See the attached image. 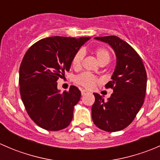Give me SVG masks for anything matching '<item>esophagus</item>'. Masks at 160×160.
<instances>
[{"instance_id": "obj_1", "label": "esophagus", "mask_w": 160, "mask_h": 160, "mask_svg": "<svg viewBox=\"0 0 160 160\" xmlns=\"http://www.w3.org/2000/svg\"><path fill=\"white\" fill-rule=\"evenodd\" d=\"M89 93V91H88V90H81V94L82 95H85V94H87V93Z\"/></svg>"}]
</instances>
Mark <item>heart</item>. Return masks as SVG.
Here are the masks:
<instances>
[{
    "mask_svg": "<svg viewBox=\"0 0 160 160\" xmlns=\"http://www.w3.org/2000/svg\"><path fill=\"white\" fill-rule=\"evenodd\" d=\"M95 55L97 56V59L99 61L100 63L104 62H109L111 60V56L109 52L104 48H98L95 50ZM84 57V50L80 49L76 52L74 55L72 60V65L74 68L78 69L81 66L82 61ZM76 83L81 86L87 88H92L95 86L97 83L99 81L98 77H95L93 74L90 72H83L77 76L75 79Z\"/></svg>",
    "mask_w": 160,
    "mask_h": 160,
    "instance_id": "heart-1",
    "label": "heart"
}]
</instances>
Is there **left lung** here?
Listing matches in <instances>:
<instances>
[{
	"mask_svg": "<svg viewBox=\"0 0 160 160\" xmlns=\"http://www.w3.org/2000/svg\"><path fill=\"white\" fill-rule=\"evenodd\" d=\"M112 48L116 66L111 80L105 87L113 89L107 101L93 93L92 119L97 127L106 132L121 131L132 123L144 103L147 75L142 60L126 42L114 35L96 37Z\"/></svg>",
	"mask_w": 160,
	"mask_h": 160,
	"instance_id": "8db88e82",
	"label": "left lung"
}]
</instances>
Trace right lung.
Segmentation results:
<instances>
[{
	"label": "right lung",
	"mask_w": 160,
	"mask_h": 160,
	"mask_svg": "<svg viewBox=\"0 0 160 160\" xmlns=\"http://www.w3.org/2000/svg\"><path fill=\"white\" fill-rule=\"evenodd\" d=\"M90 38L49 37L25 53L19 70L21 98L32 120L42 128L62 130L72 121L81 92L71 86L61 93L57 80L70 70L74 55Z\"/></svg>",
	"instance_id": "add662e5"
}]
</instances>
